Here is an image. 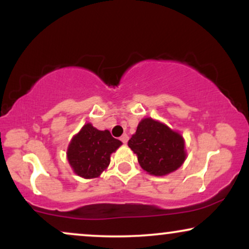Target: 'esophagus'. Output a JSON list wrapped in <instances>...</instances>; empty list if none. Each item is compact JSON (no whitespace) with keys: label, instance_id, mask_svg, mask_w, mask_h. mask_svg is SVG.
Here are the masks:
<instances>
[{"label":"esophagus","instance_id":"esophagus-1","mask_svg":"<svg viewBox=\"0 0 249 249\" xmlns=\"http://www.w3.org/2000/svg\"><path fill=\"white\" fill-rule=\"evenodd\" d=\"M121 141H122L123 142H124V144H126V142H128V136H127L126 133L123 134V136L121 137Z\"/></svg>","mask_w":249,"mask_h":249}]
</instances>
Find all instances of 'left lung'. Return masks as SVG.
<instances>
[{
    "mask_svg": "<svg viewBox=\"0 0 249 249\" xmlns=\"http://www.w3.org/2000/svg\"><path fill=\"white\" fill-rule=\"evenodd\" d=\"M127 145L136 153L142 170L156 177L178 170L187 156L184 137L150 117L139 122Z\"/></svg>",
    "mask_w": 249,
    "mask_h": 249,
    "instance_id": "1",
    "label": "left lung"
}]
</instances>
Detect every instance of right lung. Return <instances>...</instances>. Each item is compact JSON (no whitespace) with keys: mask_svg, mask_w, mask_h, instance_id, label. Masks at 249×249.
I'll return each instance as SVG.
<instances>
[{"mask_svg":"<svg viewBox=\"0 0 249 249\" xmlns=\"http://www.w3.org/2000/svg\"><path fill=\"white\" fill-rule=\"evenodd\" d=\"M122 144L108 130H97L91 123H87L70 141L68 161L77 176L84 179L97 178L107 170L111 154Z\"/></svg>","mask_w":249,"mask_h":249,"instance_id":"1","label":"right lung"}]
</instances>
